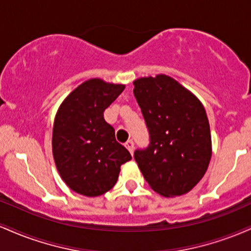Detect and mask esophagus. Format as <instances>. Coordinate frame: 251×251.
Listing matches in <instances>:
<instances>
[{"label": "esophagus", "instance_id": "34e87169", "mask_svg": "<svg viewBox=\"0 0 251 251\" xmlns=\"http://www.w3.org/2000/svg\"><path fill=\"white\" fill-rule=\"evenodd\" d=\"M125 148L128 150L129 152H131V154L133 153V150H134V142L132 139H129V140H127V142L125 143Z\"/></svg>", "mask_w": 251, "mask_h": 251}]
</instances>
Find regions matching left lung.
<instances>
[{
  "label": "left lung",
  "instance_id": "1",
  "mask_svg": "<svg viewBox=\"0 0 251 251\" xmlns=\"http://www.w3.org/2000/svg\"><path fill=\"white\" fill-rule=\"evenodd\" d=\"M149 131L145 149L134 159L158 194L180 196L201 179L211 158V135L205 109L188 89L168 75L133 82Z\"/></svg>",
  "mask_w": 251,
  "mask_h": 251
}]
</instances>
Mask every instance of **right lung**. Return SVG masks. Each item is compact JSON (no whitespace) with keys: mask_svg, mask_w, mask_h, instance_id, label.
<instances>
[{"mask_svg":"<svg viewBox=\"0 0 251 251\" xmlns=\"http://www.w3.org/2000/svg\"><path fill=\"white\" fill-rule=\"evenodd\" d=\"M124 89V85L91 79L74 89L57 111L54 160L63 181L77 194L96 197L107 192L117 183L120 166L132 159L103 118Z\"/></svg>","mask_w":251,"mask_h":251,"instance_id":"obj_1","label":"right lung"}]
</instances>
